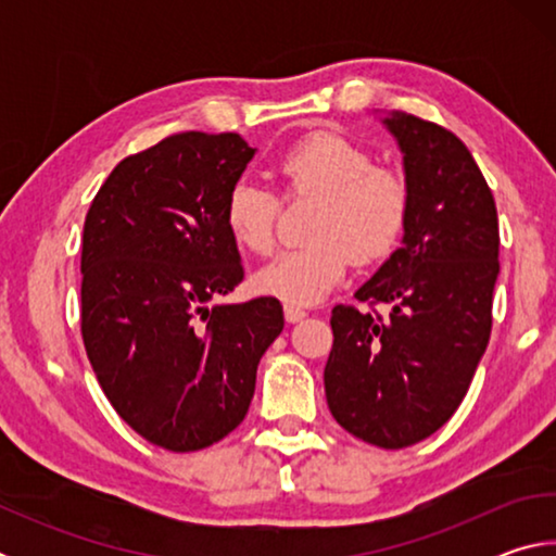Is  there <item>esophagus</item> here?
<instances>
[{
    "label": "esophagus",
    "mask_w": 556,
    "mask_h": 556,
    "mask_svg": "<svg viewBox=\"0 0 556 556\" xmlns=\"http://www.w3.org/2000/svg\"><path fill=\"white\" fill-rule=\"evenodd\" d=\"M285 318H287V324H299V321H304V318H306V312H304V308H296V306H285Z\"/></svg>",
    "instance_id": "1"
}]
</instances>
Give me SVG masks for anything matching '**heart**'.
I'll list each match as a JSON object with an SVG mask.
<instances>
[{"mask_svg": "<svg viewBox=\"0 0 556 556\" xmlns=\"http://www.w3.org/2000/svg\"><path fill=\"white\" fill-rule=\"evenodd\" d=\"M289 191L324 195L312 230L314 244L285 250L255 275L260 294L287 306H312L341 285L351 260L390 255L407 225L409 195L397 174L378 168L351 139L316 131L289 147L277 164ZM279 201L255 178H238L225 199L232 240L255 255L275 244Z\"/></svg>", "mask_w": 556, "mask_h": 556, "instance_id": "heart-1", "label": "heart"}]
</instances>
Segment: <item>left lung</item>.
Listing matches in <instances>:
<instances>
[{"instance_id": "1", "label": "left lung", "mask_w": 556, "mask_h": 556, "mask_svg": "<svg viewBox=\"0 0 556 556\" xmlns=\"http://www.w3.org/2000/svg\"><path fill=\"white\" fill-rule=\"evenodd\" d=\"M402 152L409 195L402 244L355 291L390 318L331 312L328 409L353 437L404 448L458 409L491 338L497 211L473 156L448 129L407 112H375Z\"/></svg>"}]
</instances>
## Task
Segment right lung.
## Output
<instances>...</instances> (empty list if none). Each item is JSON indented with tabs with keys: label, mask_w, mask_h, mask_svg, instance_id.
<instances>
[{
	"label": "right lung",
	"mask_w": 556,
	"mask_h": 556,
	"mask_svg": "<svg viewBox=\"0 0 556 556\" xmlns=\"http://www.w3.org/2000/svg\"><path fill=\"white\" fill-rule=\"evenodd\" d=\"M235 131H184L119 162L83 228V343L127 425L199 451L240 425L285 328L271 296L215 304L242 281L225 199L252 162Z\"/></svg>",
	"instance_id": "right-lung-1"
}]
</instances>
